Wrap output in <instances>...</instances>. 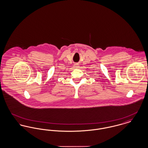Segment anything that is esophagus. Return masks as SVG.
Here are the masks:
<instances>
[{
    "mask_svg": "<svg viewBox=\"0 0 148 148\" xmlns=\"http://www.w3.org/2000/svg\"><path fill=\"white\" fill-rule=\"evenodd\" d=\"M79 64H75L74 65V67L75 68H79Z\"/></svg>",
    "mask_w": 148,
    "mask_h": 148,
    "instance_id": "esophagus-1",
    "label": "esophagus"
}]
</instances>
